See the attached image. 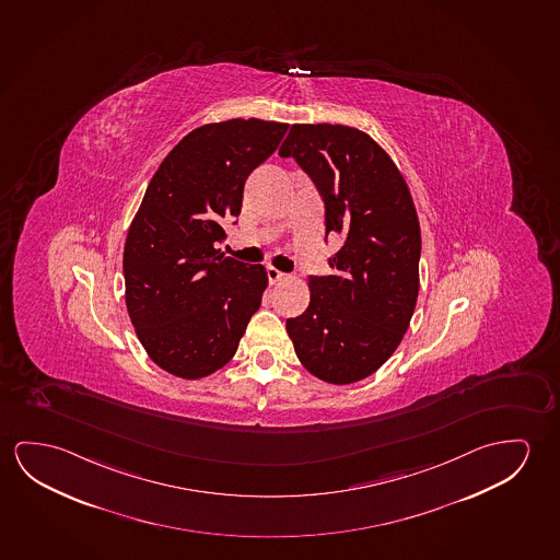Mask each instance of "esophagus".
<instances>
[{"instance_id":"34e87169","label":"esophagus","mask_w":560,"mask_h":560,"mask_svg":"<svg viewBox=\"0 0 560 560\" xmlns=\"http://www.w3.org/2000/svg\"><path fill=\"white\" fill-rule=\"evenodd\" d=\"M284 277L287 276H284L283 271H279L276 267H267V279H269V283H281Z\"/></svg>"}]
</instances>
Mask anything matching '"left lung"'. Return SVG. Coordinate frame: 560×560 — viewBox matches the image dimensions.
Wrapping results in <instances>:
<instances>
[{"mask_svg": "<svg viewBox=\"0 0 560 560\" xmlns=\"http://www.w3.org/2000/svg\"><path fill=\"white\" fill-rule=\"evenodd\" d=\"M326 203V236H341L331 276L311 277V302L287 334L306 371L327 384L371 376L394 354L419 296L421 226L404 174L361 129L293 124L279 149Z\"/></svg>", "mask_w": 560, "mask_h": 560, "instance_id": "1", "label": "left lung"}]
</instances>
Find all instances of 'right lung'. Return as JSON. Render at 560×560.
Returning a JSON list of instances; mask_svg holds the SVG:
<instances>
[{
	"instance_id": "right-lung-1",
	"label": "right lung",
	"mask_w": 560,
	"mask_h": 560,
	"mask_svg": "<svg viewBox=\"0 0 560 560\" xmlns=\"http://www.w3.org/2000/svg\"><path fill=\"white\" fill-rule=\"evenodd\" d=\"M289 124H203L178 141L149 182L124 246L126 308L159 369L206 378L233 359L261 304L266 267L224 258L223 224L241 215L249 173Z\"/></svg>"
}]
</instances>
